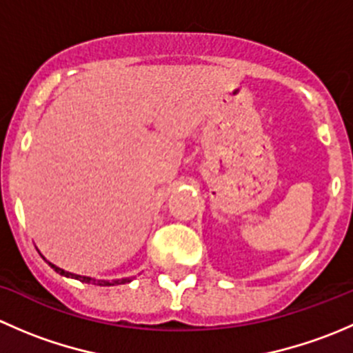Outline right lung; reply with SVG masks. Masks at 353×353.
Masks as SVG:
<instances>
[{
    "mask_svg": "<svg viewBox=\"0 0 353 353\" xmlns=\"http://www.w3.org/2000/svg\"><path fill=\"white\" fill-rule=\"evenodd\" d=\"M48 263H49V261H48ZM49 265H51V268H54L56 272L59 273V275L71 276V279H77V280H80V282H85V283H97V285H101V287H109V285H116V283H126V282H131L130 279L112 280V282H109V280H94V279H90V276H81V275H74V273L65 272V270L58 268V266H54V265H52V263H49Z\"/></svg>",
    "mask_w": 353,
    "mask_h": 353,
    "instance_id": "obj_1",
    "label": "right lung"
}]
</instances>
